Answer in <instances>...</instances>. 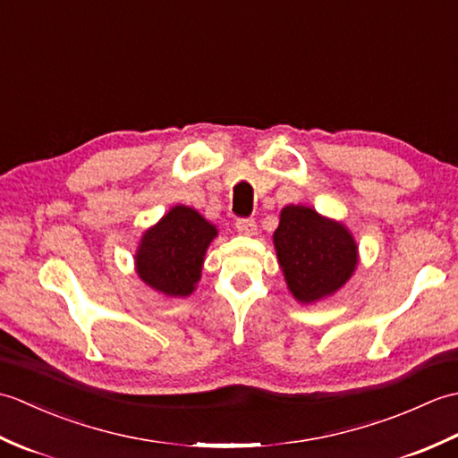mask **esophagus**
Instances as JSON below:
<instances>
[{"mask_svg": "<svg viewBox=\"0 0 458 458\" xmlns=\"http://www.w3.org/2000/svg\"><path fill=\"white\" fill-rule=\"evenodd\" d=\"M236 230L244 236H254L258 232V224L254 218H238L236 220Z\"/></svg>", "mask_w": 458, "mask_h": 458, "instance_id": "esophagus-1", "label": "esophagus"}]
</instances>
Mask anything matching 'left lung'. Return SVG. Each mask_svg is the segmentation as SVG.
<instances>
[{"instance_id":"8db88e82","label":"left lung","mask_w":458,"mask_h":458,"mask_svg":"<svg viewBox=\"0 0 458 458\" xmlns=\"http://www.w3.org/2000/svg\"><path fill=\"white\" fill-rule=\"evenodd\" d=\"M291 293L313 303L343 287L356 267V244L343 224L307 207H285L274 234Z\"/></svg>"}]
</instances>
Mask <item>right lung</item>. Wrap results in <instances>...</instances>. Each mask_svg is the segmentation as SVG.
I'll list each match as a JSON object with an SVG mask.
<instances>
[{
  "label": "right lung",
  "mask_w": 458,
  "mask_h": 458,
  "mask_svg": "<svg viewBox=\"0 0 458 458\" xmlns=\"http://www.w3.org/2000/svg\"><path fill=\"white\" fill-rule=\"evenodd\" d=\"M216 228L197 210L174 207L157 226L145 232L135 266L140 277L159 293L187 297L200 277V267Z\"/></svg>",
  "instance_id": "right-lung-1"
}]
</instances>
